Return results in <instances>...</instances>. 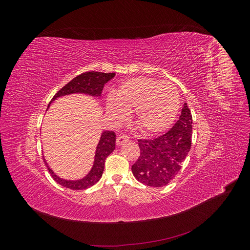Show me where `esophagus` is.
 <instances>
[{
    "label": "esophagus",
    "instance_id": "1",
    "mask_svg": "<svg viewBox=\"0 0 250 250\" xmlns=\"http://www.w3.org/2000/svg\"><path fill=\"white\" fill-rule=\"evenodd\" d=\"M128 141H129V138H128L127 135L120 134L117 138V145H123L124 143H127Z\"/></svg>",
    "mask_w": 250,
    "mask_h": 250
}]
</instances>
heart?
Listing matches in <instances>:
<instances>
[{
    "label": "heart",
    "mask_w": 250,
    "mask_h": 250,
    "mask_svg": "<svg viewBox=\"0 0 250 250\" xmlns=\"http://www.w3.org/2000/svg\"><path fill=\"white\" fill-rule=\"evenodd\" d=\"M180 107L176 86L169 81L138 77L124 81L106 102L107 112L119 120L133 110L134 122L145 134L165 132Z\"/></svg>",
    "instance_id": "1"
}]
</instances>
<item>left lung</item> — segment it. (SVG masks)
I'll return each mask as SVG.
<instances>
[{"mask_svg":"<svg viewBox=\"0 0 250 250\" xmlns=\"http://www.w3.org/2000/svg\"><path fill=\"white\" fill-rule=\"evenodd\" d=\"M192 115L184 104L177 122L169 131L153 140H139L140 156L131 171L140 183L154 188L168 185L181 169L191 149Z\"/></svg>","mask_w":250,"mask_h":250,"instance_id":"1","label":"left lung"}]
</instances>
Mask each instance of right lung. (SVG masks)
I'll return each instance as SVG.
<instances>
[{
    "mask_svg": "<svg viewBox=\"0 0 250 250\" xmlns=\"http://www.w3.org/2000/svg\"><path fill=\"white\" fill-rule=\"evenodd\" d=\"M116 76L115 73H102V72H86L83 73L79 76L75 77L71 80L67 84H65L59 92L55 94L53 97L51 103L56 100L57 98L67 96L71 94H84L92 97H100L102 94V90L104 85ZM50 103V104H51ZM48 105V108L50 106ZM116 148V133L113 131H103L100 141L98 143L96 148V153L94 158V165L90 171L86 175L77 180H67L60 178L56 174L53 172V170L49 167L48 163L46 162L43 157L44 165L57 184L62 186L66 188H71V190H85L89 187L94 186L100 180L103 171H104V164L106 157L112 152Z\"/></svg>",
    "mask_w": 250,
    "mask_h": 250,
    "instance_id": "right-lung-1",
    "label": "right lung"
}]
</instances>
